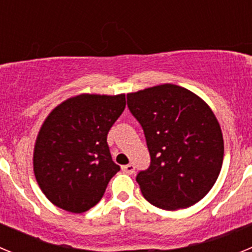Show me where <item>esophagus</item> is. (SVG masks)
Returning a JSON list of instances; mask_svg holds the SVG:
<instances>
[{"mask_svg": "<svg viewBox=\"0 0 252 252\" xmlns=\"http://www.w3.org/2000/svg\"><path fill=\"white\" fill-rule=\"evenodd\" d=\"M122 171L126 174H133L135 173V165L133 164H127V165L122 166Z\"/></svg>", "mask_w": 252, "mask_h": 252, "instance_id": "obj_1", "label": "esophagus"}]
</instances>
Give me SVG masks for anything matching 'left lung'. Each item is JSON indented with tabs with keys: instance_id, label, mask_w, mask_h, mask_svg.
Listing matches in <instances>:
<instances>
[{
	"instance_id": "8db88e82",
	"label": "left lung",
	"mask_w": 252,
	"mask_h": 252,
	"mask_svg": "<svg viewBox=\"0 0 252 252\" xmlns=\"http://www.w3.org/2000/svg\"><path fill=\"white\" fill-rule=\"evenodd\" d=\"M127 106L150 153V166L136 177L146 201L168 211L201 201L220 175L224 150L221 127L208 104L168 83L128 93Z\"/></svg>"
}]
</instances>
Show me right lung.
<instances>
[{"instance_id": "add662e5", "label": "right lung", "mask_w": 252, "mask_h": 252, "mask_svg": "<svg viewBox=\"0 0 252 252\" xmlns=\"http://www.w3.org/2000/svg\"><path fill=\"white\" fill-rule=\"evenodd\" d=\"M125 106V94H79L49 113L35 142L34 173L51 203L83 213L101 201L120 170L107 133Z\"/></svg>"}]
</instances>
